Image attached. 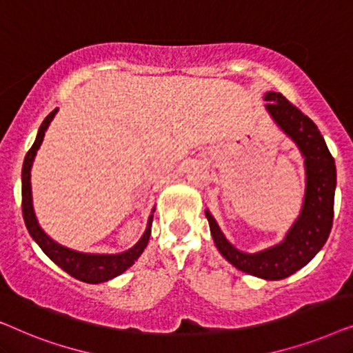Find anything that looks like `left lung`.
<instances>
[{
	"instance_id": "1",
	"label": "left lung",
	"mask_w": 353,
	"mask_h": 353,
	"mask_svg": "<svg viewBox=\"0 0 353 353\" xmlns=\"http://www.w3.org/2000/svg\"><path fill=\"white\" fill-rule=\"evenodd\" d=\"M265 101L274 122L297 143L305 157L307 190L301 216L281 244L257 254H244L234 249L220 231L214 216L209 212H205V216L216 249L231 265L263 279H283L305 267L325 245L331 233L336 165L316 125L301 109L274 91L265 94Z\"/></svg>"
}]
</instances>
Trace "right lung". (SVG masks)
Instances as JSON below:
<instances>
[{"label": "right lung", "mask_w": 353, "mask_h": 353, "mask_svg": "<svg viewBox=\"0 0 353 353\" xmlns=\"http://www.w3.org/2000/svg\"><path fill=\"white\" fill-rule=\"evenodd\" d=\"M57 112V109L52 110V112L48 115V117L43 120L40 130H38L35 143L32 144V148L28 149L26 161H23L22 165V215L23 221H26V226L28 233L35 243L40 245L43 252H45L48 257H50L52 262L80 281L98 284L103 281H108V279H112L119 274H122L125 270H128L134 263V260H138L139 255L143 254V250L146 249L149 236H151V225H152V215L148 221V228L144 231L143 238L138 241L137 244L133 245L132 249L127 250V252L117 254V255H98V254H81L75 252V250H70L67 248H62L61 244H57L52 241L50 236H46L45 231H43L37 223L35 214H33L32 207V188H30V167L33 162V157L40 148L43 141V137H45V132L48 125L52 120Z\"/></svg>", "instance_id": "right-lung-1"}]
</instances>
